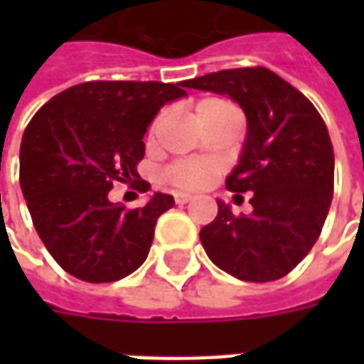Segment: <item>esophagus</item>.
Returning a JSON list of instances; mask_svg holds the SVG:
<instances>
[{
  "label": "esophagus",
  "mask_w": 364,
  "mask_h": 364,
  "mask_svg": "<svg viewBox=\"0 0 364 364\" xmlns=\"http://www.w3.org/2000/svg\"><path fill=\"white\" fill-rule=\"evenodd\" d=\"M191 195H187V193H175V203L177 205H185V203H189L191 200Z\"/></svg>",
  "instance_id": "esophagus-1"
}]
</instances>
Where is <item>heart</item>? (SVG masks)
Instances as JSON below:
<instances>
[{
  "label": "heart",
  "mask_w": 364,
  "mask_h": 364,
  "mask_svg": "<svg viewBox=\"0 0 364 364\" xmlns=\"http://www.w3.org/2000/svg\"><path fill=\"white\" fill-rule=\"evenodd\" d=\"M237 112L234 105L220 99V97H206L197 103L198 120L203 124H210L214 120L222 119L226 114ZM159 119L154 120L151 130L158 127ZM222 166L216 161H203V159H177L164 171L167 183L179 189H203L213 181L216 175L220 173Z\"/></svg>",
  "instance_id": "b5f03b06"
}]
</instances>
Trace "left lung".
I'll return each instance as SVG.
<instances>
[{"label":"left lung","mask_w":364,"mask_h":364,"mask_svg":"<svg viewBox=\"0 0 364 364\" xmlns=\"http://www.w3.org/2000/svg\"><path fill=\"white\" fill-rule=\"evenodd\" d=\"M183 85L228 95L247 119L244 154L226 189L253 193V213L234 214L218 200L216 218L200 230L206 255L242 281H277L308 255L329 213L336 164L328 127L304 93L263 66Z\"/></svg>","instance_id":"1"}]
</instances>
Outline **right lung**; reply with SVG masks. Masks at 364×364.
<instances>
[{"instance_id": "1", "label": "right lung", "mask_w": 364, "mask_h": 364, "mask_svg": "<svg viewBox=\"0 0 364 364\" xmlns=\"http://www.w3.org/2000/svg\"><path fill=\"white\" fill-rule=\"evenodd\" d=\"M183 82H85L43 105L21 142L19 183L36 234L66 273L85 282H112L134 273L156 222L173 197L156 193L128 210L109 191L127 183L146 193L136 166L144 134L167 103L187 95Z\"/></svg>"}]
</instances>
